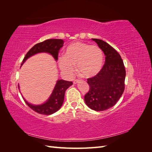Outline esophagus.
Instances as JSON below:
<instances>
[{"instance_id": "34e87169", "label": "esophagus", "mask_w": 152, "mask_h": 152, "mask_svg": "<svg viewBox=\"0 0 152 152\" xmlns=\"http://www.w3.org/2000/svg\"><path fill=\"white\" fill-rule=\"evenodd\" d=\"M79 81H80V80H79V79H75V80H73V84H77L78 82H79Z\"/></svg>"}]
</instances>
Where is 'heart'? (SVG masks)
Returning <instances> with one entry per match:
<instances>
[{
  "label": "heart",
  "mask_w": 152,
  "mask_h": 152,
  "mask_svg": "<svg viewBox=\"0 0 152 152\" xmlns=\"http://www.w3.org/2000/svg\"><path fill=\"white\" fill-rule=\"evenodd\" d=\"M59 66L68 75H72L74 66L86 77L98 74L103 66V53L98 45L82 42L72 43L66 48L64 57L59 59Z\"/></svg>",
  "instance_id": "obj_1"
}]
</instances>
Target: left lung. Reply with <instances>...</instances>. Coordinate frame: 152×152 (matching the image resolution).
Listing matches in <instances>:
<instances>
[{
  "mask_svg": "<svg viewBox=\"0 0 152 152\" xmlns=\"http://www.w3.org/2000/svg\"><path fill=\"white\" fill-rule=\"evenodd\" d=\"M105 55V62L97 75L87 79L89 91L84 96L86 104L95 111H104L117 103L125 87L126 70L121 55L111 45L92 39Z\"/></svg>",
  "mask_w": 152,
  "mask_h": 152,
  "instance_id": "1",
  "label": "left lung"
}]
</instances>
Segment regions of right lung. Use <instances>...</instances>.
<instances>
[{
  "mask_svg": "<svg viewBox=\"0 0 152 152\" xmlns=\"http://www.w3.org/2000/svg\"><path fill=\"white\" fill-rule=\"evenodd\" d=\"M63 44L64 41L62 39H48L42 42L35 44L25 55L21 66L27 59L40 53H49L52 55L55 60L57 61L58 53L59 49L63 46ZM72 84V82L66 81L62 79L58 80L52 93L48 100L40 104H32L27 102L23 98H23L26 104L35 112L42 115H51L60 109L64 102L65 91ZM18 89L20 90L19 85H18Z\"/></svg>",
  "mask_w": 152,
  "mask_h": 152,
  "instance_id": "obj_1",
  "label": "right lung"
}]
</instances>
